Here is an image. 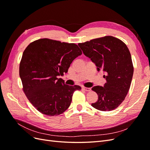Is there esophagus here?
<instances>
[{"instance_id": "34e87169", "label": "esophagus", "mask_w": 150, "mask_h": 150, "mask_svg": "<svg viewBox=\"0 0 150 150\" xmlns=\"http://www.w3.org/2000/svg\"><path fill=\"white\" fill-rule=\"evenodd\" d=\"M82 89H83V90L86 91H88V92H89V91H91V88H85V87H83V88H82Z\"/></svg>"}]
</instances>
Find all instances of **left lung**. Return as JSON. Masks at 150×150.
<instances>
[{
	"label": "left lung",
	"mask_w": 150,
	"mask_h": 150,
	"mask_svg": "<svg viewBox=\"0 0 150 150\" xmlns=\"http://www.w3.org/2000/svg\"><path fill=\"white\" fill-rule=\"evenodd\" d=\"M79 47L97 67L103 71L106 83L92 88L98 96L91 106L98 110L110 111L118 107L128 93L133 75L131 54L126 45L112 36L94 39Z\"/></svg>",
	"instance_id": "left-lung-1"
}]
</instances>
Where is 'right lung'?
Here are the masks:
<instances>
[{"mask_svg": "<svg viewBox=\"0 0 150 150\" xmlns=\"http://www.w3.org/2000/svg\"><path fill=\"white\" fill-rule=\"evenodd\" d=\"M82 51L74 43L40 39L31 42L22 54L19 76L30 103L40 112L50 116L62 114L69 107L79 86L67 85L58 78L67 72Z\"/></svg>", "mask_w": 150, "mask_h": 150, "instance_id": "obj_1", "label": "right lung"}]
</instances>
